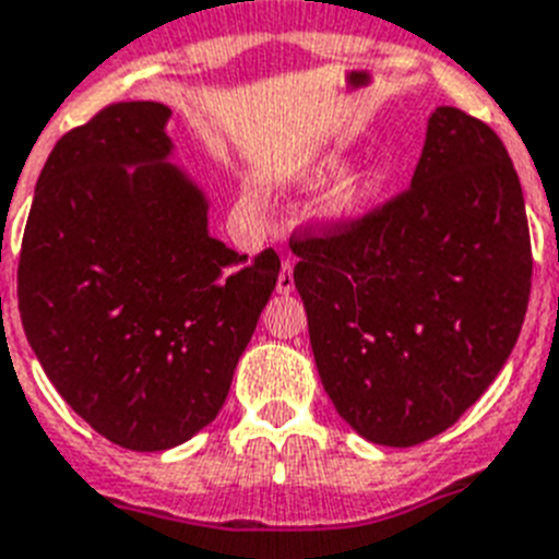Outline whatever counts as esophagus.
<instances>
[{"mask_svg":"<svg viewBox=\"0 0 559 559\" xmlns=\"http://www.w3.org/2000/svg\"><path fill=\"white\" fill-rule=\"evenodd\" d=\"M276 290H280V294H290V290H294V265H290V260H283V265H280Z\"/></svg>","mask_w":559,"mask_h":559,"instance_id":"34e87169","label":"esophagus"}]
</instances>
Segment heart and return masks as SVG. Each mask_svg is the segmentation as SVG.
<instances>
[{"instance_id": "1", "label": "heart", "mask_w": 559, "mask_h": 559, "mask_svg": "<svg viewBox=\"0 0 559 559\" xmlns=\"http://www.w3.org/2000/svg\"><path fill=\"white\" fill-rule=\"evenodd\" d=\"M368 186H371L368 170H348L325 193V211L334 216L348 214V211H354L362 202V197L368 193Z\"/></svg>"}]
</instances>
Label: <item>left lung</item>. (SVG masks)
<instances>
[{"label": "left lung", "mask_w": 559, "mask_h": 559, "mask_svg": "<svg viewBox=\"0 0 559 559\" xmlns=\"http://www.w3.org/2000/svg\"><path fill=\"white\" fill-rule=\"evenodd\" d=\"M322 389L359 437L408 449L454 426L506 366L532 294L511 156L442 105L412 186L354 219L290 234Z\"/></svg>", "instance_id": "left-lung-1"}]
</instances>
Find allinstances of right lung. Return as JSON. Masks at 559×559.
Listing matches in <instances>:
<instances>
[{"label": "right lung", "mask_w": 559, "mask_h": 559, "mask_svg": "<svg viewBox=\"0 0 559 559\" xmlns=\"http://www.w3.org/2000/svg\"><path fill=\"white\" fill-rule=\"evenodd\" d=\"M163 103H114L50 151L20 251V313L53 389L105 440L165 451L219 414L280 274L207 234L168 163ZM136 167V171H128Z\"/></svg>", "instance_id": "obj_1"}]
</instances>
